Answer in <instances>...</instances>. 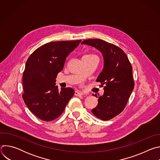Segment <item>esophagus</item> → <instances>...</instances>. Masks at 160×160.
Wrapping results in <instances>:
<instances>
[{
	"mask_svg": "<svg viewBox=\"0 0 160 160\" xmlns=\"http://www.w3.org/2000/svg\"><path fill=\"white\" fill-rule=\"evenodd\" d=\"M83 95V93L81 92H79V91H75V96H81Z\"/></svg>",
	"mask_w": 160,
	"mask_h": 160,
	"instance_id": "1",
	"label": "esophagus"
}]
</instances>
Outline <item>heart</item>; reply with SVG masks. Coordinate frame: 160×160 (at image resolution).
<instances>
[{"instance_id": "obj_1", "label": "heart", "mask_w": 160, "mask_h": 160, "mask_svg": "<svg viewBox=\"0 0 160 160\" xmlns=\"http://www.w3.org/2000/svg\"><path fill=\"white\" fill-rule=\"evenodd\" d=\"M93 56V55H87V56Z\"/></svg>"}]
</instances>
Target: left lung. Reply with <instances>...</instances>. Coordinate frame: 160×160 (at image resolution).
<instances>
[{"label": "left lung", "instance_id": "1", "mask_svg": "<svg viewBox=\"0 0 160 160\" xmlns=\"http://www.w3.org/2000/svg\"><path fill=\"white\" fill-rule=\"evenodd\" d=\"M82 44L92 46L102 54L104 68L96 82L101 83V87L104 85V92L98 97V104L92 112L102 120H109L123 111L133 90L132 66L124 51L112 43L94 38L83 40Z\"/></svg>", "mask_w": 160, "mask_h": 160}]
</instances>
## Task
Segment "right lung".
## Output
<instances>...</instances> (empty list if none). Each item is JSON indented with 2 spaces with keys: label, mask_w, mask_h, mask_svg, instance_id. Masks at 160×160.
Listing matches in <instances>:
<instances>
[{
  "label": "right lung",
  "mask_w": 160,
  "mask_h": 160,
  "mask_svg": "<svg viewBox=\"0 0 160 160\" xmlns=\"http://www.w3.org/2000/svg\"><path fill=\"white\" fill-rule=\"evenodd\" d=\"M81 40L57 41L37 48L28 58L22 73V99L30 111L39 119L50 122L63 112L75 91L56 85V78L62 70L66 58Z\"/></svg>",
  "instance_id": "1"
}]
</instances>
